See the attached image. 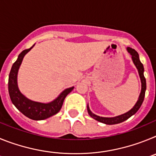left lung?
<instances>
[{
    "label": "left lung",
    "instance_id": "1",
    "mask_svg": "<svg viewBox=\"0 0 156 156\" xmlns=\"http://www.w3.org/2000/svg\"><path fill=\"white\" fill-rule=\"evenodd\" d=\"M127 51L132 56V59H133V62L134 63V65L137 67V70H138L139 76H140V81H141V91H140V96H139V98L137 100V103L133 106V108L131 110H129L128 112L123 114V115H119V116L113 117V118H106V117H100L98 115H96L94 114H93L90 112V108L87 105V112L89 115H90V117H92L93 119H96L97 121L101 122H103V123H105V124L108 125H112V124H117V123H119V122H122L123 121L126 120L127 119H129V117L132 116L133 114H135L138 111V109L140 108V107L141 106L143 103V101L144 98V95H145V90H146V80L144 76V66L143 64L140 62V59H139V55L138 53H137L134 49L130 48H127Z\"/></svg>",
    "mask_w": 156,
    "mask_h": 156
}]
</instances>
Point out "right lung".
I'll list each match as a JSON object with an SVG mask.
<instances>
[{
    "label": "right lung",
    "mask_w": 156,
    "mask_h": 156,
    "mask_svg": "<svg viewBox=\"0 0 156 156\" xmlns=\"http://www.w3.org/2000/svg\"><path fill=\"white\" fill-rule=\"evenodd\" d=\"M34 46V45H33V47ZM33 47L23 51L19 54L17 60L12 65L8 78V92L12 102L23 115L34 120H42L55 115L60 111L65 98L74 87H72L66 89L55 100L48 104L33 101L22 94L17 85L18 70L25 55L30 51Z\"/></svg>",
    "instance_id": "right-lung-1"
}]
</instances>
